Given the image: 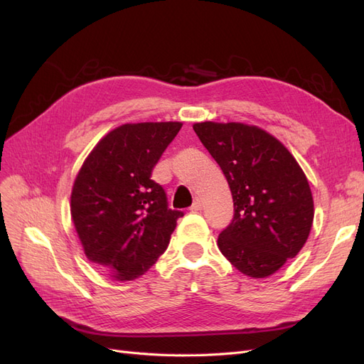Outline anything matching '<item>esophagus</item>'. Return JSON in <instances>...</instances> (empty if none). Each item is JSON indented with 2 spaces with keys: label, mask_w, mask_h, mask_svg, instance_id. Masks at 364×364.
I'll return each mask as SVG.
<instances>
[{
  "label": "esophagus",
  "mask_w": 364,
  "mask_h": 364,
  "mask_svg": "<svg viewBox=\"0 0 364 364\" xmlns=\"http://www.w3.org/2000/svg\"><path fill=\"white\" fill-rule=\"evenodd\" d=\"M202 208H203V203H202V200H200V199H196V200H194V203L191 205V211H193V213L202 211Z\"/></svg>",
  "instance_id": "esophagus-1"
}]
</instances>
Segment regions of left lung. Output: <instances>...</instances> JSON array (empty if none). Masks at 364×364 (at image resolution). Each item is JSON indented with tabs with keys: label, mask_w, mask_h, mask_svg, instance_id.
I'll list each match as a JSON object with an SVG mask.
<instances>
[{
	"label": "left lung",
	"mask_w": 364,
	"mask_h": 364,
	"mask_svg": "<svg viewBox=\"0 0 364 364\" xmlns=\"http://www.w3.org/2000/svg\"><path fill=\"white\" fill-rule=\"evenodd\" d=\"M220 165L234 199V218L218 249L250 278H266L294 258L310 235L314 205L310 185L291 153L255 126H193Z\"/></svg>",
	"instance_id": "8db88e82"
}]
</instances>
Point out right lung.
I'll return each mask as SVG.
<instances>
[{
    "label": "right lung",
    "mask_w": 364,
    "mask_h": 364,
    "mask_svg": "<svg viewBox=\"0 0 364 364\" xmlns=\"http://www.w3.org/2000/svg\"><path fill=\"white\" fill-rule=\"evenodd\" d=\"M182 123H138L114 129L77 174L71 217L85 255L118 281L144 274L165 252L182 211L151 179Z\"/></svg>",
    "instance_id": "1"
}]
</instances>
